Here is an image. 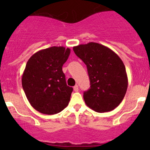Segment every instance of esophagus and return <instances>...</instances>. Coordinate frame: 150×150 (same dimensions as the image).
Wrapping results in <instances>:
<instances>
[{
	"mask_svg": "<svg viewBox=\"0 0 150 150\" xmlns=\"http://www.w3.org/2000/svg\"><path fill=\"white\" fill-rule=\"evenodd\" d=\"M74 91H79V87H78L77 85H76V86H74Z\"/></svg>",
	"mask_w": 150,
	"mask_h": 150,
	"instance_id": "34e87169",
	"label": "esophagus"
}]
</instances>
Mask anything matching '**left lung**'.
I'll list each match as a JSON object with an SVG mask.
<instances>
[{
  "label": "left lung",
  "mask_w": 150,
  "mask_h": 150,
  "mask_svg": "<svg viewBox=\"0 0 150 150\" xmlns=\"http://www.w3.org/2000/svg\"><path fill=\"white\" fill-rule=\"evenodd\" d=\"M73 50L87 67L91 86L83 94L86 105L98 112L114 110L128 88L122 59L110 48L93 42L74 46Z\"/></svg>",
  "instance_id": "obj_1"
}]
</instances>
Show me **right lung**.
<instances>
[{"label": "right lung", "mask_w": 150, "mask_h": 150, "mask_svg": "<svg viewBox=\"0 0 150 150\" xmlns=\"http://www.w3.org/2000/svg\"><path fill=\"white\" fill-rule=\"evenodd\" d=\"M70 53L69 48L52 46L37 52L26 64L22 88L30 105L41 113L56 114L68 105L73 88L67 86L62 66Z\"/></svg>", "instance_id": "right-lung-1"}]
</instances>
